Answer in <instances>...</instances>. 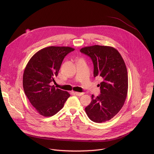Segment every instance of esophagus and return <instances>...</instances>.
Listing matches in <instances>:
<instances>
[{
	"mask_svg": "<svg viewBox=\"0 0 154 154\" xmlns=\"http://www.w3.org/2000/svg\"><path fill=\"white\" fill-rule=\"evenodd\" d=\"M75 94L78 96H81L84 94V93H79V92H75Z\"/></svg>",
	"mask_w": 154,
	"mask_h": 154,
	"instance_id": "34e87169",
	"label": "esophagus"
}]
</instances>
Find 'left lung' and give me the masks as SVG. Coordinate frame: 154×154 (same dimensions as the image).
Masks as SVG:
<instances>
[{"instance_id":"8db88e82","label":"left lung","mask_w":154,"mask_h":154,"mask_svg":"<svg viewBox=\"0 0 154 154\" xmlns=\"http://www.w3.org/2000/svg\"><path fill=\"white\" fill-rule=\"evenodd\" d=\"M80 52L89 56L94 64V77H101L100 94L91 96L85 108L88 118L94 122H104L113 118L122 108L128 91V74L124 61L114 48L94 45Z\"/></svg>"}]
</instances>
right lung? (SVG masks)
I'll use <instances>...</instances> for the list:
<instances>
[{
  "label": "right lung",
  "instance_id": "right-lung-1",
  "mask_svg": "<svg viewBox=\"0 0 154 154\" xmlns=\"http://www.w3.org/2000/svg\"><path fill=\"white\" fill-rule=\"evenodd\" d=\"M74 49L50 46L37 52L29 60L23 74L25 94L36 112L52 116L63 107L69 93L51 86L55 82L64 58Z\"/></svg>",
  "mask_w": 154,
  "mask_h": 154
}]
</instances>
